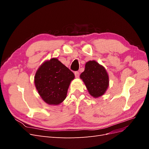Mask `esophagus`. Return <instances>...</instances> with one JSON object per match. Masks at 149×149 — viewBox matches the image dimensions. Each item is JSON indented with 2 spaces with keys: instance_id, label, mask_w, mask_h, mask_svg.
Listing matches in <instances>:
<instances>
[{
  "instance_id": "esophagus-1",
  "label": "esophagus",
  "mask_w": 149,
  "mask_h": 149,
  "mask_svg": "<svg viewBox=\"0 0 149 149\" xmlns=\"http://www.w3.org/2000/svg\"><path fill=\"white\" fill-rule=\"evenodd\" d=\"M74 75H75L76 78H79V72L78 71H75L74 72Z\"/></svg>"
}]
</instances>
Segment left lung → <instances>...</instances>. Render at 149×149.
<instances>
[{
  "label": "left lung",
  "mask_w": 149,
  "mask_h": 149,
  "mask_svg": "<svg viewBox=\"0 0 149 149\" xmlns=\"http://www.w3.org/2000/svg\"><path fill=\"white\" fill-rule=\"evenodd\" d=\"M89 93L94 97L102 96L109 86V76L104 67L96 61H89L80 74Z\"/></svg>",
  "instance_id": "obj_1"
}]
</instances>
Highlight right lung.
<instances>
[{
    "mask_svg": "<svg viewBox=\"0 0 149 149\" xmlns=\"http://www.w3.org/2000/svg\"><path fill=\"white\" fill-rule=\"evenodd\" d=\"M74 74L57 58L45 61L35 76V85L42 100L49 105H58L66 97Z\"/></svg>",
    "mask_w": 149,
    "mask_h": 149,
    "instance_id": "obj_1",
    "label": "right lung"
}]
</instances>
